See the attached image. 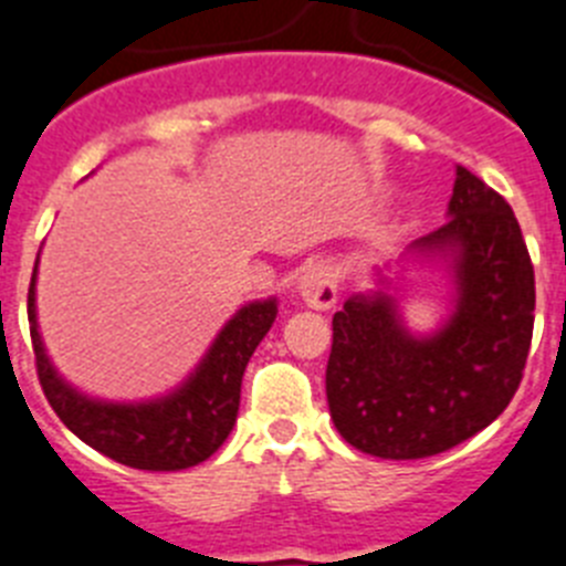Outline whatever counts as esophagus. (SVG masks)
Instances as JSON below:
<instances>
[{
  "mask_svg": "<svg viewBox=\"0 0 566 566\" xmlns=\"http://www.w3.org/2000/svg\"><path fill=\"white\" fill-rule=\"evenodd\" d=\"M298 296L305 298L313 311H327V307L336 305V275L327 264H313L302 273L298 279Z\"/></svg>",
  "mask_w": 566,
  "mask_h": 566,
  "instance_id": "esophagus-1",
  "label": "esophagus"
}]
</instances>
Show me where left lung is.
<instances>
[{"instance_id": "left-lung-1", "label": "left lung", "mask_w": 566, "mask_h": 566, "mask_svg": "<svg viewBox=\"0 0 566 566\" xmlns=\"http://www.w3.org/2000/svg\"><path fill=\"white\" fill-rule=\"evenodd\" d=\"M446 224L408 247L443 261L454 307L411 334L382 270L334 313L325 388L334 426L382 460L440 454L483 431L515 397L535 322V273L512 207L458 166Z\"/></svg>"}]
</instances>
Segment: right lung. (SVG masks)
<instances>
[{
    "label": "right lung",
    "instance_id": "add662e5",
    "mask_svg": "<svg viewBox=\"0 0 566 566\" xmlns=\"http://www.w3.org/2000/svg\"><path fill=\"white\" fill-rule=\"evenodd\" d=\"M36 264L28 287V322L40 386L56 417L83 443L132 469L178 472L216 454L235 426L241 377L259 342L273 327L279 313L275 298L250 302L235 311L195 371L175 391L144 402H108L94 400L65 382L45 354L36 322Z\"/></svg>",
    "mask_w": 566,
    "mask_h": 566
}]
</instances>
